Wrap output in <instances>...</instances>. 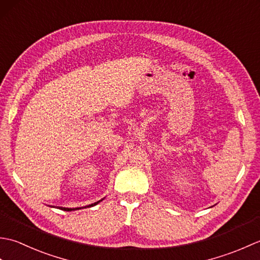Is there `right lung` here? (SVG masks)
Masks as SVG:
<instances>
[{
	"instance_id": "obj_1",
	"label": "right lung",
	"mask_w": 260,
	"mask_h": 260,
	"mask_svg": "<svg viewBox=\"0 0 260 260\" xmlns=\"http://www.w3.org/2000/svg\"><path fill=\"white\" fill-rule=\"evenodd\" d=\"M99 202H101V201H97V202H95V203L89 204V206H87V207H88V208H89V207H93V206H96V204L99 203ZM85 208H86V207H85ZM59 209L63 210V211H73V210H79L80 208H73V209H71V208H62V207H59Z\"/></svg>"
}]
</instances>
